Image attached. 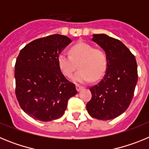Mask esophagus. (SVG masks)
<instances>
[{
	"instance_id": "esophagus-1",
	"label": "esophagus",
	"mask_w": 149,
	"mask_h": 149,
	"mask_svg": "<svg viewBox=\"0 0 149 149\" xmlns=\"http://www.w3.org/2000/svg\"><path fill=\"white\" fill-rule=\"evenodd\" d=\"M83 86H81V85H78V84H76V89L77 90V92H80V91L81 90V89H83Z\"/></svg>"
}]
</instances>
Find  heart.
<instances>
[{
  "instance_id": "heart-1",
  "label": "heart",
  "mask_w": 149,
  "mask_h": 149,
  "mask_svg": "<svg viewBox=\"0 0 149 149\" xmlns=\"http://www.w3.org/2000/svg\"><path fill=\"white\" fill-rule=\"evenodd\" d=\"M69 55L60 54L57 63L63 75L71 77L74 72L79 70L73 76L72 81L76 83H86L101 78L104 75L107 65V58L104 51L94 48L93 45L85 42H79L69 49Z\"/></svg>"
}]
</instances>
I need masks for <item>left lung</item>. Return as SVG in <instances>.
I'll use <instances>...</instances> for the list:
<instances>
[{
	"instance_id": "obj_1",
	"label": "left lung",
	"mask_w": 149,
	"mask_h": 149,
	"mask_svg": "<svg viewBox=\"0 0 149 149\" xmlns=\"http://www.w3.org/2000/svg\"><path fill=\"white\" fill-rule=\"evenodd\" d=\"M93 36L92 40L105 51L107 65L101 81L89 88L92 98L86 110L95 119L110 120L123 113L131 104L137 83V64L121 41L106 34Z\"/></svg>"
}]
</instances>
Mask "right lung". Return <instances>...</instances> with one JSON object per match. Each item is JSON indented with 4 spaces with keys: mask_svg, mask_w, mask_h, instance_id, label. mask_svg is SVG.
Here are the masks:
<instances>
[{
    "mask_svg": "<svg viewBox=\"0 0 149 149\" xmlns=\"http://www.w3.org/2000/svg\"><path fill=\"white\" fill-rule=\"evenodd\" d=\"M72 42L54 34L36 39L21 50L15 65V95L24 113L36 120L58 119L68 99L77 94L75 85L60 70L57 57Z\"/></svg>",
    "mask_w": 149,
    "mask_h": 149,
    "instance_id": "add662e5",
    "label": "right lung"
}]
</instances>
